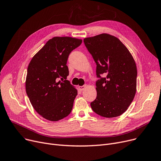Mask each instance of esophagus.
Returning a JSON list of instances; mask_svg holds the SVG:
<instances>
[{
	"instance_id": "esophagus-1",
	"label": "esophagus",
	"mask_w": 161,
	"mask_h": 161,
	"mask_svg": "<svg viewBox=\"0 0 161 161\" xmlns=\"http://www.w3.org/2000/svg\"><path fill=\"white\" fill-rule=\"evenodd\" d=\"M87 87V85H83V86H80V87H79V89H80V91H83L85 88H86Z\"/></svg>"
}]
</instances>
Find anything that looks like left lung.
<instances>
[{"label":"left lung","mask_w":161,"mask_h":161,"mask_svg":"<svg viewBox=\"0 0 161 161\" xmlns=\"http://www.w3.org/2000/svg\"><path fill=\"white\" fill-rule=\"evenodd\" d=\"M96 64L97 96L91 103L94 113L105 118L123 114L136 93L137 70L131 53L117 37L102 34L85 38ZM103 75L104 77H102Z\"/></svg>","instance_id":"8db88e82"}]
</instances>
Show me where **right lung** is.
I'll return each mask as SVG.
<instances>
[{"instance_id": "1", "label": "right lung", "mask_w": 161, "mask_h": 161, "mask_svg": "<svg viewBox=\"0 0 161 161\" xmlns=\"http://www.w3.org/2000/svg\"><path fill=\"white\" fill-rule=\"evenodd\" d=\"M81 42L70 37H53L29 63L26 94L34 109L47 120H61L72 109L78 91L67 80V62L70 52Z\"/></svg>"}]
</instances>
